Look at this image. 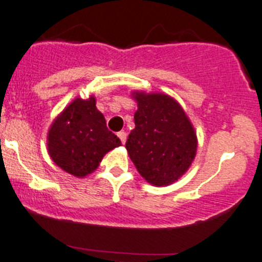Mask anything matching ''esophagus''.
<instances>
[{"label": "esophagus", "mask_w": 262, "mask_h": 262, "mask_svg": "<svg viewBox=\"0 0 262 262\" xmlns=\"http://www.w3.org/2000/svg\"><path fill=\"white\" fill-rule=\"evenodd\" d=\"M117 136H118V138L121 140L122 144H125V142H126V137H128V136H126V132H118Z\"/></svg>", "instance_id": "obj_1"}]
</instances>
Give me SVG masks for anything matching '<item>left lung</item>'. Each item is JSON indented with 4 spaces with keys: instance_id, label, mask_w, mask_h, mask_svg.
<instances>
[{
    "instance_id": "1",
    "label": "left lung",
    "mask_w": 262,
    "mask_h": 262,
    "mask_svg": "<svg viewBox=\"0 0 262 262\" xmlns=\"http://www.w3.org/2000/svg\"><path fill=\"white\" fill-rule=\"evenodd\" d=\"M136 128L125 147L142 177L154 186L178 181L196 154L194 126L178 101L165 93L133 92Z\"/></svg>"
}]
</instances>
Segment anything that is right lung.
Returning a JSON list of instances; mask_svg holds the SVG:
<instances>
[{
	"label": "right lung",
	"instance_id": "right-lung-1",
	"mask_svg": "<svg viewBox=\"0 0 262 262\" xmlns=\"http://www.w3.org/2000/svg\"><path fill=\"white\" fill-rule=\"evenodd\" d=\"M121 141L106 128L96 99H75L50 126L47 149L51 159L68 174L83 178L99 167L103 157Z\"/></svg>",
	"mask_w": 262,
	"mask_h": 262
}]
</instances>
